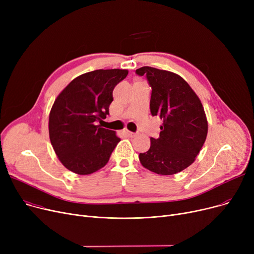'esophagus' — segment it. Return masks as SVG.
Listing matches in <instances>:
<instances>
[{"label": "esophagus", "mask_w": 254, "mask_h": 254, "mask_svg": "<svg viewBox=\"0 0 254 254\" xmlns=\"http://www.w3.org/2000/svg\"><path fill=\"white\" fill-rule=\"evenodd\" d=\"M124 132H125V134H127L128 137H136V136H137L136 132L129 131V130H127V129H125V130H124Z\"/></svg>", "instance_id": "esophagus-1"}]
</instances>
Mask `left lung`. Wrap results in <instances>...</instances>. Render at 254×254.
Listing matches in <instances>:
<instances>
[{"label":"left lung","instance_id":"obj_1","mask_svg":"<svg viewBox=\"0 0 254 254\" xmlns=\"http://www.w3.org/2000/svg\"><path fill=\"white\" fill-rule=\"evenodd\" d=\"M146 75L152 88L150 111L163 119L157 139L150 138L148 151L140 153L141 165L158 175H174L190 167L208 134L203 104L185 80L152 66L136 70Z\"/></svg>","mask_w":254,"mask_h":254}]
</instances>
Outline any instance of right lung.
<instances>
[{
    "label": "right lung",
    "mask_w": 254,
    "mask_h": 254,
    "mask_svg": "<svg viewBox=\"0 0 254 254\" xmlns=\"http://www.w3.org/2000/svg\"><path fill=\"white\" fill-rule=\"evenodd\" d=\"M128 71L96 70L73 79L53 103L49 139L60 162L78 175H89L108 163L120 141L116 132L98 122L109 114L114 87Z\"/></svg>",
    "instance_id": "1"
}]
</instances>
